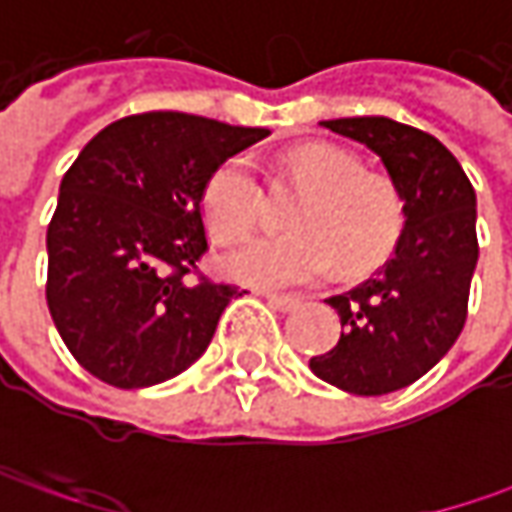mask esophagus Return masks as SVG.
Wrapping results in <instances>:
<instances>
[{
	"mask_svg": "<svg viewBox=\"0 0 512 512\" xmlns=\"http://www.w3.org/2000/svg\"><path fill=\"white\" fill-rule=\"evenodd\" d=\"M267 299V305L273 307V310H282V313H287V310H293V307L299 305V299L296 296H279V293H262Z\"/></svg>",
	"mask_w": 512,
	"mask_h": 512,
	"instance_id": "34e87169",
	"label": "esophagus"
}]
</instances>
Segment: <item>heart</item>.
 <instances>
[{
    "label": "heart",
    "instance_id": "heart-1",
    "mask_svg": "<svg viewBox=\"0 0 512 512\" xmlns=\"http://www.w3.org/2000/svg\"><path fill=\"white\" fill-rule=\"evenodd\" d=\"M279 179L299 202L287 236H259L222 256V273L256 287H299L333 267L347 279L367 276L393 256L404 230V202L390 176L364 170L350 150L310 142L279 159ZM262 210V190L245 153L227 156L202 185L207 230L219 242L247 236Z\"/></svg>",
    "mask_w": 512,
    "mask_h": 512
}]
</instances>
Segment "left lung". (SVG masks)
Here are the masks:
<instances>
[{
    "mask_svg": "<svg viewBox=\"0 0 512 512\" xmlns=\"http://www.w3.org/2000/svg\"><path fill=\"white\" fill-rule=\"evenodd\" d=\"M382 159L404 202V230L387 265L330 296L342 336L310 370L356 396L402 390L442 359L462 333L479 262L476 190L456 156L419 128L387 116L322 122Z\"/></svg>",
    "mask_w": 512,
    "mask_h": 512,
    "instance_id": "left-lung-1",
    "label": "left lung"
}]
</instances>
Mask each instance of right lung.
I'll return each instance as SVG.
<instances>
[{
    "label": "right lung",
    "mask_w": 512,
    "mask_h": 512,
    "mask_svg": "<svg viewBox=\"0 0 512 512\" xmlns=\"http://www.w3.org/2000/svg\"><path fill=\"white\" fill-rule=\"evenodd\" d=\"M270 130L150 110L99 130L59 185L48 225L50 316L99 382H168L207 350L239 287L199 273L202 185ZM196 272V283L186 273Z\"/></svg>",
    "instance_id": "obj_1"
}]
</instances>
